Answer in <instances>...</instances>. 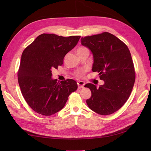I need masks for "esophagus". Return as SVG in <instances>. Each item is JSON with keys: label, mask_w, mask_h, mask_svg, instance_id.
<instances>
[{"label": "esophagus", "mask_w": 151, "mask_h": 151, "mask_svg": "<svg viewBox=\"0 0 151 151\" xmlns=\"http://www.w3.org/2000/svg\"><path fill=\"white\" fill-rule=\"evenodd\" d=\"M77 84L78 86V88H84V86H85V82L84 81H78L77 82Z\"/></svg>", "instance_id": "esophagus-1"}]
</instances>
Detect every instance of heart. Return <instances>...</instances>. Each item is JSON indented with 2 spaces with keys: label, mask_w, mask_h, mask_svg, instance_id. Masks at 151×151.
Returning a JSON list of instances; mask_svg holds the SVG:
<instances>
[{
  "label": "heart",
  "mask_w": 151,
  "mask_h": 151,
  "mask_svg": "<svg viewBox=\"0 0 151 151\" xmlns=\"http://www.w3.org/2000/svg\"><path fill=\"white\" fill-rule=\"evenodd\" d=\"M88 49L87 48H86L84 47H80L78 48L77 49V52H80V51H82V50H86ZM83 74H84V71H78L77 73H76V75L78 76H82Z\"/></svg>",
  "instance_id": "heart-1"
}]
</instances>
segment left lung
Returning <instances> with one entry per match:
<instances>
[{
    "label": "left lung",
    "instance_id": "obj_1",
    "mask_svg": "<svg viewBox=\"0 0 151 151\" xmlns=\"http://www.w3.org/2000/svg\"><path fill=\"white\" fill-rule=\"evenodd\" d=\"M81 43L93 54L92 70L98 72L104 82L99 88L90 83L85 85L91 91L86 103L100 115L113 114L127 102L135 82V70L129 48L109 32L82 37Z\"/></svg>",
    "mask_w": 151,
    "mask_h": 151
}]
</instances>
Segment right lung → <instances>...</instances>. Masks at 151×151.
<instances>
[{
	"mask_svg": "<svg viewBox=\"0 0 151 151\" xmlns=\"http://www.w3.org/2000/svg\"><path fill=\"white\" fill-rule=\"evenodd\" d=\"M80 38L43 34L24 50L18 82L25 101L37 113L47 116L57 113L64 107L69 95L77 89V83L73 79L61 82L53 79L52 70L62 65L66 54Z\"/></svg>",
	"mask_w": 151,
	"mask_h": 151,
	"instance_id": "add662e5",
	"label": "right lung"
}]
</instances>
